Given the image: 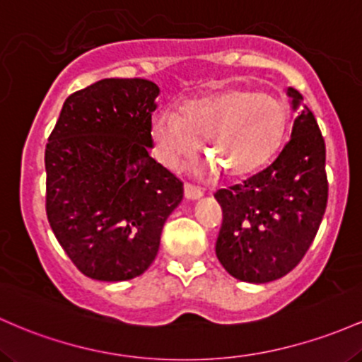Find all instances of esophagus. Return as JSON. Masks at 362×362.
Here are the masks:
<instances>
[{
  "mask_svg": "<svg viewBox=\"0 0 362 362\" xmlns=\"http://www.w3.org/2000/svg\"><path fill=\"white\" fill-rule=\"evenodd\" d=\"M203 194L202 188H198V186L192 185V182H186L185 185V197L188 198V200H198Z\"/></svg>",
  "mask_w": 362,
  "mask_h": 362,
  "instance_id": "esophagus-1",
  "label": "esophagus"
}]
</instances>
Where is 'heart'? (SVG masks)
Returning a JSON list of instances; mask_svg holds the SVG:
<instances>
[{"mask_svg": "<svg viewBox=\"0 0 362 362\" xmlns=\"http://www.w3.org/2000/svg\"><path fill=\"white\" fill-rule=\"evenodd\" d=\"M287 109L279 97L246 88H227L192 100L180 115L162 111L152 124L157 157L168 168L192 159L200 141L205 156L226 176H245L265 164L279 148Z\"/></svg>", "mask_w": 362, "mask_h": 362, "instance_id": "heart-1", "label": "heart"}]
</instances>
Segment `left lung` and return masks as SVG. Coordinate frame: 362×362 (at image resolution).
<instances>
[{"label":"left lung","mask_w":362,"mask_h":362,"mask_svg":"<svg viewBox=\"0 0 362 362\" xmlns=\"http://www.w3.org/2000/svg\"><path fill=\"white\" fill-rule=\"evenodd\" d=\"M292 109L303 95L287 88ZM222 227L215 253L234 279L250 284L277 280L301 262L327 209L325 140L306 105L292 124L291 140L267 169L241 185L218 189Z\"/></svg>","instance_id":"8db88e82"}]
</instances>
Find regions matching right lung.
<instances>
[{"instance_id": "obj_1", "label": "right lung", "mask_w": 362, "mask_h": 362, "mask_svg": "<svg viewBox=\"0 0 362 362\" xmlns=\"http://www.w3.org/2000/svg\"><path fill=\"white\" fill-rule=\"evenodd\" d=\"M159 87L104 78L71 93L46 145V212L75 267L104 282L152 265L182 182L152 159Z\"/></svg>"}]
</instances>
